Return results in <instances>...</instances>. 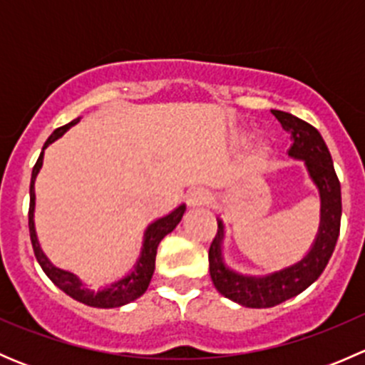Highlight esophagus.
I'll use <instances>...</instances> for the list:
<instances>
[{
	"instance_id": "obj_1",
	"label": "esophagus",
	"mask_w": 365,
	"mask_h": 365,
	"mask_svg": "<svg viewBox=\"0 0 365 365\" xmlns=\"http://www.w3.org/2000/svg\"><path fill=\"white\" fill-rule=\"evenodd\" d=\"M210 196L208 192H206L205 189H192L189 192V196H187V203H189V206H192V208H200V206H205L206 203H208Z\"/></svg>"
}]
</instances>
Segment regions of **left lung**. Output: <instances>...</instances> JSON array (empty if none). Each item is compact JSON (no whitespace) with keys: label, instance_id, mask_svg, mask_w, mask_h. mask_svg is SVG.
I'll use <instances>...</instances> for the list:
<instances>
[{"label":"left lung","instance_id":"1","mask_svg":"<svg viewBox=\"0 0 365 365\" xmlns=\"http://www.w3.org/2000/svg\"><path fill=\"white\" fill-rule=\"evenodd\" d=\"M281 121L282 128L292 134L289 155L304 160L312 182L322 197V222L318 237L304 259L264 277H251L230 270L222 261L224 226L219 220V230L208 251L210 275L220 295L237 304L252 309L274 307L288 298L297 297L307 289L322 275L336 249L341 230V183L334 169L332 157L322 134L312 125L284 111H272Z\"/></svg>","mask_w":365,"mask_h":365}]
</instances>
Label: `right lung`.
I'll use <instances>...</instances> for the list:
<instances>
[{
	"label": "right lung",
	"instance_id": "add662e5",
	"mask_svg": "<svg viewBox=\"0 0 365 365\" xmlns=\"http://www.w3.org/2000/svg\"><path fill=\"white\" fill-rule=\"evenodd\" d=\"M79 121V118L72 120L70 123L63 125V127L56 128L53 134L47 138L46 145H43L42 153H40L38 160H36L35 168H33L31 173V183H29V238H31L33 252H35L36 261L40 263L42 270L46 272L47 277L61 289V292L67 293L68 297H72L73 300L83 302V304L90 305V307H101V309H113L120 307V305L128 304V302L135 300L143 295V293L148 289L150 281H152L153 270H155V256H157V247H159L160 240L168 233H171L178 222L182 220L183 213H185V205H180L178 208L173 210L169 215L162 217V219H157L155 222H152L148 226L145 233V242H143L141 256H139L138 263L134 264L130 272H128L125 277H121L120 281L113 282V284L106 286V288L98 289V292H93V289L86 288L79 279L73 274H70L67 270H61V268H56L49 259L46 257V254L40 249L38 240H36L35 233V220H33V213H35V178L38 175L40 168H42L43 160V150L51 145V143L56 141L58 138L65 134L72 125H76Z\"/></svg>",
	"mask_w": 365,
	"mask_h": 365
}]
</instances>
